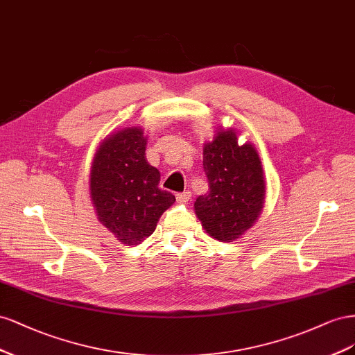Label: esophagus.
Returning a JSON list of instances; mask_svg holds the SVG:
<instances>
[{"label": "esophagus", "instance_id": "obj_1", "mask_svg": "<svg viewBox=\"0 0 355 355\" xmlns=\"http://www.w3.org/2000/svg\"><path fill=\"white\" fill-rule=\"evenodd\" d=\"M175 198H177L178 204H186L187 200L191 199V191H190V190H186V191H183V193H177Z\"/></svg>", "mask_w": 355, "mask_h": 355}]
</instances>
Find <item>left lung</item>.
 Here are the masks:
<instances>
[{"mask_svg":"<svg viewBox=\"0 0 355 355\" xmlns=\"http://www.w3.org/2000/svg\"><path fill=\"white\" fill-rule=\"evenodd\" d=\"M208 193L195 202L207 234L232 242L252 226L265 199V181L256 148L238 146L234 130H221L204 147Z\"/></svg>","mask_w":355,"mask_h":355,"instance_id":"8db88e82","label":"left lung"}]
</instances>
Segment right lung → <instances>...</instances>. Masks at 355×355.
<instances>
[{"label":"right lung","instance_id":"add662e5","mask_svg":"<svg viewBox=\"0 0 355 355\" xmlns=\"http://www.w3.org/2000/svg\"><path fill=\"white\" fill-rule=\"evenodd\" d=\"M160 172L146 159V138L139 128H126L99 146L90 195L99 220L126 245H138L153 234L159 217L175 196L159 187Z\"/></svg>","mask_w":355,"mask_h":355}]
</instances>
